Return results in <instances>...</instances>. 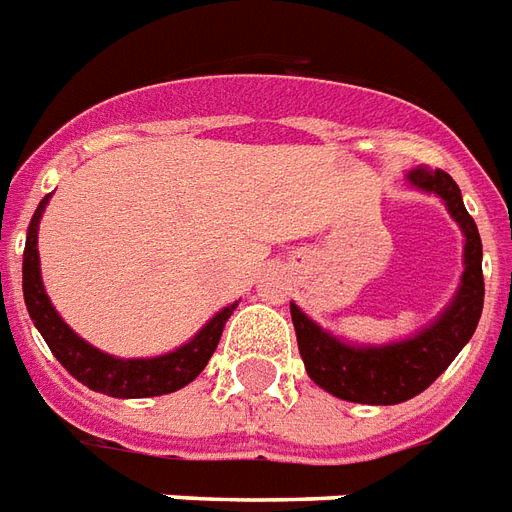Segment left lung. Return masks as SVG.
Returning <instances> with one entry per match:
<instances>
[{"label": "left lung", "instance_id": "8db88e82", "mask_svg": "<svg viewBox=\"0 0 512 512\" xmlns=\"http://www.w3.org/2000/svg\"><path fill=\"white\" fill-rule=\"evenodd\" d=\"M409 182L442 196L450 215L464 229L466 270L461 278V289L439 322L431 324L420 335H414L412 341L379 346V349H354V346L335 341L333 335L324 333L297 305H292V322L297 330V346H300L305 371L322 390L343 401L390 406L420 395L425 387H431L445 374L455 354L475 335L480 313H483V294H486L483 245H480L475 220L466 212L455 179L442 169L417 166L409 171Z\"/></svg>", "mask_w": 512, "mask_h": 512}]
</instances>
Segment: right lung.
Here are the masks:
<instances>
[{
  "label": "right lung",
  "instance_id": "obj_1",
  "mask_svg": "<svg viewBox=\"0 0 512 512\" xmlns=\"http://www.w3.org/2000/svg\"><path fill=\"white\" fill-rule=\"evenodd\" d=\"M46 201L48 196L37 204L35 215L29 220V229H26L24 300L32 322L43 335V341L48 343V349L62 363V368L70 376H76L81 384H87L89 390L111 395V398H152V395L174 393L179 387L193 382L204 371V365L210 363L220 333H223V324L229 322L237 302L223 308L193 341L179 346L177 352L163 354L155 360H117V357L98 352L95 346L81 341L59 319V313L54 311V305L48 302L46 292H43L40 259H37V223L46 210Z\"/></svg>",
  "mask_w": 512,
  "mask_h": 512
}]
</instances>
